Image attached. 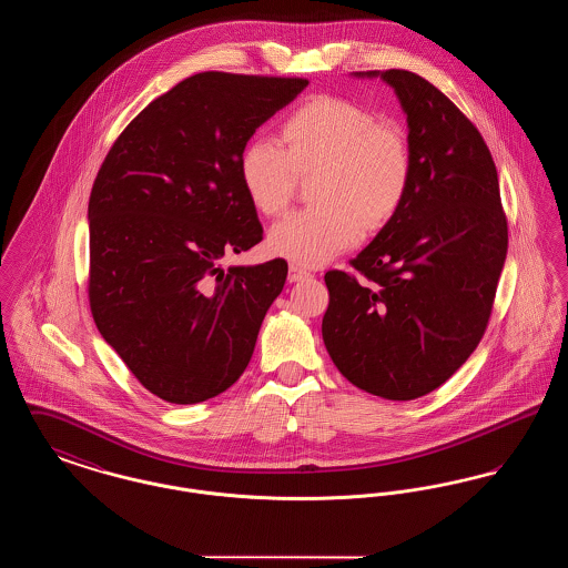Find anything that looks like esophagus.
Listing matches in <instances>:
<instances>
[{
    "label": "esophagus",
    "mask_w": 568,
    "mask_h": 568,
    "mask_svg": "<svg viewBox=\"0 0 568 568\" xmlns=\"http://www.w3.org/2000/svg\"><path fill=\"white\" fill-rule=\"evenodd\" d=\"M308 276H311V272L306 271V268H302V266H297V264H290V274H287V281H290V283H296V281L308 278Z\"/></svg>",
    "instance_id": "esophagus-1"
}]
</instances>
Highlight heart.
<instances>
[{"instance_id": "obj_1", "label": "heart", "mask_w": 568, "mask_h": 568, "mask_svg": "<svg viewBox=\"0 0 568 568\" xmlns=\"http://www.w3.org/2000/svg\"><path fill=\"white\" fill-rule=\"evenodd\" d=\"M281 140L283 146L253 140L241 155L243 190L260 213H283L297 174H320L313 181L317 204L272 227L268 248L276 257L322 266L403 209L413 179L410 144L398 125L381 123L373 110L320 95L285 119Z\"/></svg>"}]
</instances>
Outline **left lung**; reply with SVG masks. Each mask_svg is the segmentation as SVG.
Segmentation results:
<instances>
[{
  "mask_svg": "<svg viewBox=\"0 0 568 568\" xmlns=\"http://www.w3.org/2000/svg\"><path fill=\"white\" fill-rule=\"evenodd\" d=\"M366 77L394 87L403 104L413 179L398 215L349 262L366 281L325 272L322 334L355 387L415 400L452 377L484 338L509 230L491 153L466 114L419 74Z\"/></svg>",
  "mask_w": 568,
  "mask_h": 568,
  "instance_id": "left-lung-1",
  "label": "left lung"
}]
</instances>
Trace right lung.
<instances>
[{"instance_id": "1", "label": "right lung", "mask_w": 568, "mask_h": 568, "mask_svg": "<svg viewBox=\"0 0 568 568\" xmlns=\"http://www.w3.org/2000/svg\"><path fill=\"white\" fill-rule=\"evenodd\" d=\"M306 79L200 72L155 98L110 146L89 197V306L151 394L215 398L243 375L287 264L221 268L260 243L241 181L248 138Z\"/></svg>"}]
</instances>
